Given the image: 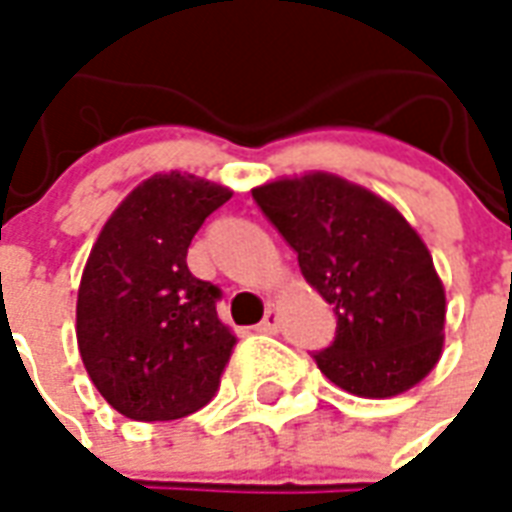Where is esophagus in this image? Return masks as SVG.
Segmentation results:
<instances>
[{
	"label": "esophagus",
	"instance_id": "1",
	"mask_svg": "<svg viewBox=\"0 0 512 512\" xmlns=\"http://www.w3.org/2000/svg\"><path fill=\"white\" fill-rule=\"evenodd\" d=\"M257 331H260V333H276V331H279V314H276L274 306H268L266 317L260 320Z\"/></svg>",
	"mask_w": 512,
	"mask_h": 512
}]
</instances>
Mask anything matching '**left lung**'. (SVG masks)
Instances as JSON below:
<instances>
[{"label": "left lung", "mask_w": 512, "mask_h": 512, "mask_svg": "<svg viewBox=\"0 0 512 512\" xmlns=\"http://www.w3.org/2000/svg\"><path fill=\"white\" fill-rule=\"evenodd\" d=\"M252 198L333 306L336 336L314 352L320 372L366 399L418 385L442 355L445 287L415 227L380 195L323 170L268 181Z\"/></svg>", "instance_id": "8db88e82"}]
</instances>
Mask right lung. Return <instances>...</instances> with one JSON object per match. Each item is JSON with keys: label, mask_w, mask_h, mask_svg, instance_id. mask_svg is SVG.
Here are the masks:
<instances>
[{"label": "right lung", "mask_w": 512, "mask_h": 512, "mask_svg": "<svg viewBox=\"0 0 512 512\" xmlns=\"http://www.w3.org/2000/svg\"><path fill=\"white\" fill-rule=\"evenodd\" d=\"M233 192L189 173H157L121 200L94 241L75 309L83 366L113 410L176 420L219 391L236 336L219 287L192 276V238Z\"/></svg>", "instance_id": "right-lung-1"}]
</instances>
